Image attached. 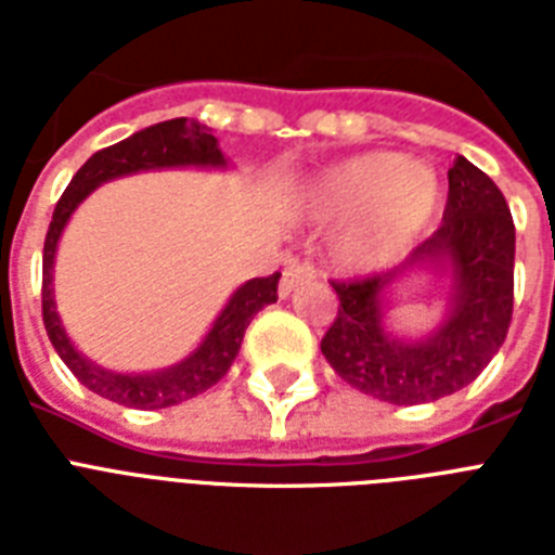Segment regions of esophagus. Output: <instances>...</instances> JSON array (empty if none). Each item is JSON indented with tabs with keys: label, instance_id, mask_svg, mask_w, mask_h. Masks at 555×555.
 <instances>
[{
	"label": "esophagus",
	"instance_id": "esophagus-1",
	"mask_svg": "<svg viewBox=\"0 0 555 555\" xmlns=\"http://www.w3.org/2000/svg\"><path fill=\"white\" fill-rule=\"evenodd\" d=\"M313 279H317L313 268H308V264H291V268L282 270V279H279V296L285 299V296L294 294L299 285H311Z\"/></svg>",
	"mask_w": 555,
	"mask_h": 555
}]
</instances>
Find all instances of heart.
<instances>
[{
    "label": "heart",
    "mask_w": 555,
    "mask_h": 555,
    "mask_svg": "<svg viewBox=\"0 0 555 555\" xmlns=\"http://www.w3.org/2000/svg\"><path fill=\"white\" fill-rule=\"evenodd\" d=\"M438 172L397 152H365L320 169L299 190V212L337 224L331 253L343 268L377 270L421 242L440 207Z\"/></svg>",
    "instance_id": "b5f03b06"
}]
</instances>
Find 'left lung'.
I'll return each mask as SVG.
<instances>
[{
  "instance_id": "1",
  "label": "left lung",
  "mask_w": 555,
  "mask_h": 555,
  "mask_svg": "<svg viewBox=\"0 0 555 555\" xmlns=\"http://www.w3.org/2000/svg\"><path fill=\"white\" fill-rule=\"evenodd\" d=\"M516 227L490 176L457 155L443 224L400 268L334 285L339 311L322 354L357 391L395 405L431 403L469 386L499 354L513 320ZM421 278L444 291L429 332L390 328V302Z\"/></svg>"
}]
</instances>
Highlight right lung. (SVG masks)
<instances>
[{
  "label": "right lung",
  "instance_id": "add662e5",
  "mask_svg": "<svg viewBox=\"0 0 555 555\" xmlns=\"http://www.w3.org/2000/svg\"><path fill=\"white\" fill-rule=\"evenodd\" d=\"M209 132H212L209 126L186 120V117L146 126L115 146L94 152L77 169L63 198L56 201L54 218H51L46 235V250H42V320H46L51 346L60 360L72 369L74 377L112 403L129 405V409H167V405H178L198 397L230 371L253 317L270 302H276V285L282 273L247 279L230 294L198 346L192 348L184 360L155 371H115L89 360L74 346L63 325V317L56 311V247L82 201L115 178L152 172V169H230V158H224L218 138H212Z\"/></svg>",
  "mask_w": 555,
  "mask_h": 555
}]
</instances>
